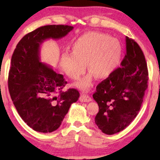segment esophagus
<instances>
[{"mask_svg":"<svg viewBox=\"0 0 160 160\" xmlns=\"http://www.w3.org/2000/svg\"><path fill=\"white\" fill-rule=\"evenodd\" d=\"M79 100H80L81 102H90V101H92V98L89 97V95H84V94H82V95L80 96Z\"/></svg>","mask_w":160,"mask_h":160,"instance_id":"esophagus-1","label":"esophagus"}]
</instances>
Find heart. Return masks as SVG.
I'll use <instances>...</instances> for the list:
<instances>
[{"label": "heart", "instance_id": "1", "mask_svg": "<svg viewBox=\"0 0 160 160\" xmlns=\"http://www.w3.org/2000/svg\"><path fill=\"white\" fill-rule=\"evenodd\" d=\"M122 55V47L118 39L101 32L89 31L74 41L72 52L61 54L59 65L69 78L76 80L85 73L87 63L90 73L74 84L87 91L91 88L95 76L106 78L114 73Z\"/></svg>", "mask_w": 160, "mask_h": 160}]
</instances>
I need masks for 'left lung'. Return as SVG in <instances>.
Here are the masks:
<instances>
[{
    "mask_svg": "<svg viewBox=\"0 0 160 160\" xmlns=\"http://www.w3.org/2000/svg\"><path fill=\"white\" fill-rule=\"evenodd\" d=\"M126 55L122 66L102 81L93 94L99 111L96 125L113 135L125 129L136 117L148 87L147 65L143 52L134 40L126 36Z\"/></svg>",
    "mask_w": 160,
    "mask_h": 160,
    "instance_id": "1",
    "label": "left lung"
}]
</instances>
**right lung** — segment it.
<instances>
[{
	"mask_svg": "<svg viewBox=\"0 0 160 160\" xmlns=\"http://www.w3.org/2000/svg\"><path fill=\"white\" fill-rule=\"evenodd\" d=\"M73 27L46 25L25 35L11 60L8 86L19 115L32 130L52 132L60 128L71 104L79 98L76 89H62L67 82L41 61L40 47L47 39L65 37Z\"/></svg>",
	"mask_w": 160,
	"mask_h": 160,
	"instance_id": "obj_1",
	"label": "right lung"
}]
</instances>
